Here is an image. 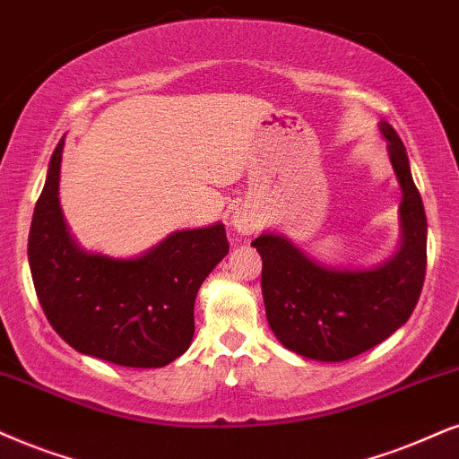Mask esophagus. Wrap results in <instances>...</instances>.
<instances>
[{"label":"esophagus","mask_w":459,"mask_h":459,"mask_svg":"<svg viewBox=\"0 0 459 459\" xmlns=\"http://www.w3.org/2000/svg\"><path fill=\"white\" fill-rule=\"evenodd\" d=\"M230 222H233L237 233H241V235L254 233V229H256V218H254V213L247 212V210L233 212V216H230Z\"/></svg>","instance_id":"obj_1"}]
</instances>
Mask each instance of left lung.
I'll use <instances>...</instances> for the list:
<instances>
[{
  "label": "left lung",
  "instance_id": "obj_1",
  "mask_svg": "<svg viewBox=\"0 0 459 459\" xmlns=\"http://www.w3.org/2000/svg\"><path fill=\"white\" fill-rule=\"evenodd\" d=\"M403 188V243L375 269H334L311 260L283 235L263 233L252 246L263 258L266 320L283 347L320 362H343L379 345L403 326L426 277L428 222L407 150L392 125L381 123Z\"/></svg>",
  "mask_w": 459,
  "mask_h": 459
}]
</instances>
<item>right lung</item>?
Returning <instances> with one entry per match:
<instances>
[{
	"instance_id": "obj_1",
	"label": "right lung",
	"mask_w": 459,
	"mask_h": 459,
	"mask_svg": "<svg viewBox=\"0 0 459 459\" xmlns=\"http://www.w3.org/2000/svg\"><path fill=\"white\" fill-rule=\"evenodd\" d=\"M63 143L50 159L29 230L39 305L75 351L118 367H165L193 341L196 292L229 254L224 224L178 230L139 258L84 252L59 205Z\"/></svg>"
}]
</instances>
